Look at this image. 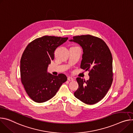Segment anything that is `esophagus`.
<instances>
[{
	"instance_id": "esophagus-1",
	"label": "esophagus",
	"mask_w": 133,
	"mask_h": 133,
	"mask_svg": "<svg viewBox=\"0 0 133 133\" xmlns=\"http://www.w3.org/2000/svg\"><path fill=\"white\" fill-rule=\"evenodd\" d=\"M67 79H68V81H73L74 80V79L73 78H72L71 77H68Z\"/></svg>"
}]
</instances>
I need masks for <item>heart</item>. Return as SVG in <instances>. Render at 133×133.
Masks as SVG:
<instances>
[{
	"instance_id": "b5f03b06",
	"label": "heart",
	"mask_w": 133,
	"mask_h": 133,
	"mask_svg": "<svg viewBox=\"0 0 133 133\" xmlns=\"http://www.w3.org/2000/svg\"><path fill=\"white\" fill-rule=\"evenodd\" d=\"M75 47H77V46H72L71 48H75Z\"/></svg>"
}]
</instances>
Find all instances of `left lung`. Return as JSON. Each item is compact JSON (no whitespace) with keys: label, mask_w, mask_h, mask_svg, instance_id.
<instances>
[{"label":"left lung","mask_w":133,"mask_h":133,"mask_svg":"<svg viewBox=\"0 0 133 133\" xmlns=\"http://www.w3.org/2000/svg\"><path fill=\"white\" fill-rule=\"evenodd\" d=\"M74 41L83 48L81 68L89 71L90 78L85 81L81 77L76 81L78 88L74 92L76 98L88 104H93L101 100L112 83V57L105 42L91 35L74 36Z\"/></svg>","instance_id":"8db88e82"}]
</instances>
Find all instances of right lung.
Segmentation results:
<instances>
[{
  "mask_svg": "<svg viewBox=\"0 0 133 133\" xmlns=\"http://www.w3.org/2000/svg\"><path fill=\"white\" fill-rule=\"evenodd\" d=\"M68 39L45 35L31 42L24 51L20 62L21 82L34 102L42 103L51 99L67 81L64 74H48L47 68L54 59L56 48Z\"/></svg>",
  "mask_w": 133,
  "mask_h": 133,
  "instance_id": "obj_1",
  "label": "right lung"
}]
</instances>
